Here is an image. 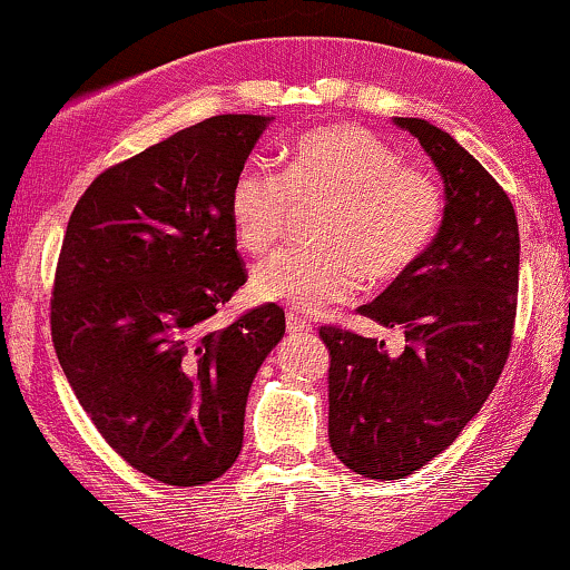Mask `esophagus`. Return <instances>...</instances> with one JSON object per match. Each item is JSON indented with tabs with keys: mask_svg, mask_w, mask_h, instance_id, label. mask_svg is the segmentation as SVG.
I'll list each match as a JSON object with an SVG mask.
<instances>
[{
	"mask_svg": "<svg viewBox=\"0 0 570 570\" xmlns=\"http://www.w3.org/2000/svg\"><path fill=\"white\" fill-rule=\"evenodd\" d=\"M286 331H289V334H307V331H313V326H309L307 321H302V318H297V315H286Z\"/></svg>",
	"mask_w": 570,
	"mask_h": 570,
	"instance_id": "esophagus-1",
	"label": "esophagus"
}]
</instances>
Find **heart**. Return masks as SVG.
I'll return each instance as SVG.
<instances>
[{"label": "heart", "mask_w": 570, "mask_h": 570, "mask_svg": "<svg viewBox=\"0 0 570 570\" xmlns=\"http://www.w3.org/2000/svg\"><path fill=\"white\" fill-rule=\"evenodd\" d=\"M315 249H286L252 276L263 302L318 313L355 297L360 281L386 286L426 255L442 223V189L429 173L405 168L379 136L357 126H323L292 144L284 173L247 165L228 191L239 247L265 255L299 210H318Z\"/></svg>", "instance_id": "1"}]
</instances>
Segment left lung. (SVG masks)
I'll use <instances>...</instances> for the list:
<instances>
[{
  "label": "left lung",
  "instance_id": "left-lung-1",
  "mask_svg": "<svg viewBox=\"0 0 570 570\" xmlns=\"http://www.w3.org/2000/svg\"><path fill=\"white\" fill-rule=\"evenodd\" d=\"M421 141L444 184V213L426 255L360 307L400 326L405 352L342 328H321L328 347V442L365 479L394 481L455 442L500 379L518 299L515 210L508 194L442 128L392 118Z\"/></svg>",
  "mask_w": 570,
  "mask_h": 570
}]
</instances>
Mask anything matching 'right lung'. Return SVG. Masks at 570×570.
<instances>
[{
	"label": "right lung",
	"mask_w": 570,
	"mask_h": 570,
	"mask_svg": "<svg viewBox=\"0 0 570 570\" xmlns=\"http://www.w3.org/2000/svg\"><path fill=\"white\" fill-rule=\"evenodd\" d=\"M271 120L215 115L112 165L62 239L57 360L107 444L170 487L236 463L249 386L286 331L278 305L205 328L247 281L228 191Z\"/></svg>",
	"instance_id": "add662e5"
}]
</instances>
